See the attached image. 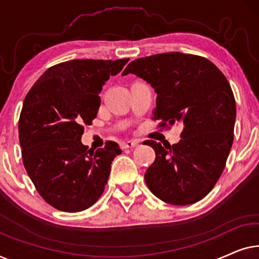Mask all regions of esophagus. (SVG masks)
Returning <instances> with one entry per match:
<instances>
[{"label": "esophagus", "instance_id": "obj_1", "mask_svg": "<svg viewBox=\"0 0 259 259\" xmlns=\"http://www.w3.org/2000/svg\"><path fill=\"white\" fill-rule=\"evenodd\" d=\"M138 145H139V141L138 140H128V141H123V143H121V146L122 150H126V148H134L137 147Z\"/></svg>", "mask_w": 259, "mask_h": 259}]
</instances>
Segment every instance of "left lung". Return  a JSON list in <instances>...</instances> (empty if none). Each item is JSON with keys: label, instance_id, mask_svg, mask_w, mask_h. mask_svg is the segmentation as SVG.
Returning a JSON list of instances; mask_svg holds the SVG:
<instances>
[{"label": "left lung", "instance_id": "1", "mask_svg": "<svg viewBox=\"0 0 259 259\" xmlns=\"http://www.w3.org/2000/svg\"><path fill=\"white\" fill-rule=\"evenodd\" d=\"M136 74L157 93L153 120L159 127L182 123V140H147L155 160L145 182L155 197L172 205L194 204L221 178L233 143L236 101L224 74L207 59L179 52L130 62L122 75Z\"/></svg>", "mask_w": 259, "mask_h": 259}]
</instances>
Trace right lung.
I'll return each mask as SVG.
<instances>
[{
  "instance_id": "add662e5",
  "label": "right lung",
  "mask_w": 259,
  "mask_h": 259,
  "mask_svg": "<svg viewBox=\"0 0 259 259\" xmlns=\"http://www.w3.org/2000/svg\"><path fill=\"white\" fill-rule=\"evenodd\" d=\"M128 59L70 60L49 67L30 88L19 120L24 168L35 189L56 210L79 212L104 193L111 164L121 153L114 141L88 150L83 126L100 107L102 86Z\"/></svg>"
}]
</instances>
